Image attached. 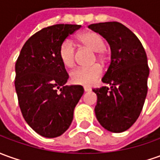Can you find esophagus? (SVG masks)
<instances>
[{
    "label": "esophagus",
    "mask_w": 160,
    "mask_h": 160,
    "mask_svg": "<svg viewBox=\"0 0 160 160\" xmlns=\"http://www.w3.org/2000/svg\"><path fill=\"white\" fill-rule=\"evenodd\" d=\"M83 90H84V92H89V91H91V90H90L89 88H87V87H84V88H83Z\"/></svg>",
    "instance_id": "34e87169"
}]
</instances>
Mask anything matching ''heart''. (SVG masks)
<instances>
[{
	"mask_svg": "<svg viewBox=\"0 0 160 160\" xmlns=\"http://www.w3.org/2000/svg\"><path fill=\"white\" fill-rule=\"evenodd\" d=\"M78 40L82 46L98 52V57L99 59L104 58L103 50L105 48V42L102 36H100L98 33L86 32L79 36ZM58 56L61 62L66 68H72L75 65L76 48L73 42L70 39H65L62 42L58 49ZM102 73L103 69L99 64L79 67L70 73V80L78 85L91 86L98 80V78L102 76Z\"/></svg>",
	"mask_w": 160,
	"mask_h": 160,
	"instance_id": "1",
	"label": "heart"
}]
</instances>
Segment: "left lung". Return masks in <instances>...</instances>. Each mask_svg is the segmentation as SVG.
Listing matches in <instances>:
<instances>
[{
	"mask_svg": "<svg viewBox=\"0 0 160 160\" xmlns=\"http://www.w3.org/2000/svg\"><path fill=\"white\" fill-rule=\"evenodd\" d=\"M89 28L105 38L111 47V64L102 81L111 85L94 89L96 117L103 128L123 132L132 125L145 103L149 67L143 45L136 35L118 22H99Z\"/></svg>",
	"mask_w": 160,
	"mask_h": 160,
	"instance_id": "obj_1",
	"label": "left lung"
}]
</instances>
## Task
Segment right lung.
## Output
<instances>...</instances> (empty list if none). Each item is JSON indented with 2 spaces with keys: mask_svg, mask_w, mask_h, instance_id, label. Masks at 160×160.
Here are the masks:
<instances>
[{
  "mask_svg": "<svg viewBox=\"0 0 160 160\" xmlns=\"http://www.w3.org/2000/svg\"><path fill=\"white\" fill-rule=\"evenodd\" d=\"M80 28L56 24L41 29L23 45L15 63L21 112L28 124L42 137L57 138L65 132L83 94L81 85L64 86L69 75L58 56L62 42Z\"/></svg>",
  "mask_w": 160,
  "mask_h": 160,
  "instance_id": "1",
  "label": "right lung"
}]
</instances>
